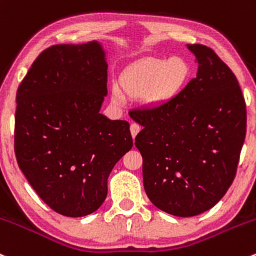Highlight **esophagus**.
I'll list each match as a JSON object with an SVG mask.
<instances>
[{
  "label": "esophagus",
  "mask_w": 256,
  "mask_h": 256,
  "mask_svg": "<svg viewBox=\"0 0 256 256\" xmlns=\"http://www.w3.org/2000/svg\"><path fill=\"white\" fill-rule=\"evenodd\" d=\"M140 130H141V128H140L138 124H131L130 131H131V135H132V138H135L137 134L140 132Z\"/></svg>",
  "instance_id": "obj_1"
}]
</instances>
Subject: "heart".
I'll return each instance as SVG.
<instances>
[{
    "instance_id": "heart-1",
    "label": "heart",
    "mask_w": 256,
    "mask_h": 256,
    "mask_svg": "<svg viewBox=\"0 0 256 256\" xmlns=\"http://www.w3.org/2000/svg\"><path fill=\"white\" fill-rule=\"evenodd\" d=\"M190 78V66L179 56L164 60L144 58L125 70L121 86L131 96H144L150 106H160L173 100L182 92ZM112 99L122 104L125 96L118 87H112Z\"/></svg>"
}]
</instances>
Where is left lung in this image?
<instances>
[{
  "label": "left lung",
  "instance_id": "8db88e82",
  "mask_svg": "<svg viewBox=\"0 0 256 256\" xmlns=\"http://www.w3.org/2000/svg\"><path fill=\"white\" fill-rule=\"evenodd\" d=\"M198 74L173 100L130 112L144 186L156 207L192 217L214 207L234 180L246 132V108L230 67L214 50L188 45Z\"/></svg>",
  "mask_w": 256,
  "mask_h": 256
}]
</instances>
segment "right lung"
<instances>
[{
	"mask_svg": "<svg viewBox=\"0 0 256 256\" xmlns=\"http://www.w3.org/2000/svg\"><path fill=\"white\" fill-rule=\"evenodd\" d=\"M108 64L98 42L52 45L18 87L14 152L39 198L67 217L96 211L108 176L132 148L130 125L99 112Z\"/></svg>",
	"mask_w": 256,
	"mask_h": 256,
	"instance_id": "add662e5",
	"label": "right lung"
}]
</instances>
